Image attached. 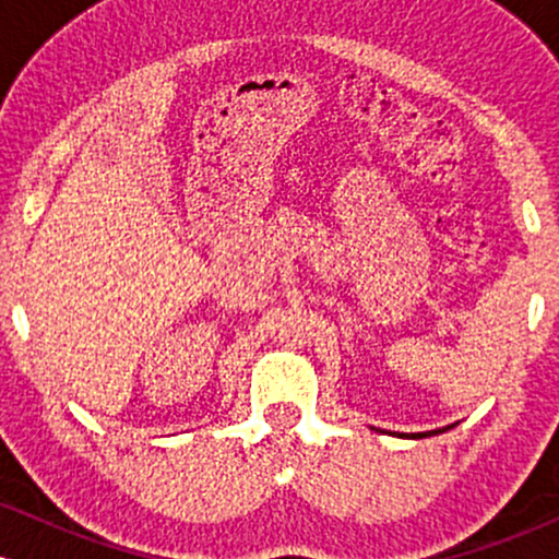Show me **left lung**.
I'll use <instances>...</instances> for the list:
<instances>
[{
	"instance_id": "left-lung-1",
	"label": "left lung",
	"mask_w": 559,
	"mask_h": 559,
	"mask_svg": "<svg viewBox=\"0 0 559 559\" xmlns=\"http://www.w3.org/2000/svg\"><path fill=\"white\" fill-rule=\"evenodd\" d=\"M441 431H444V428H441ZM439 431H428V433H413V439H420V436H436Z\"/></svg>"
}]
</instances>
